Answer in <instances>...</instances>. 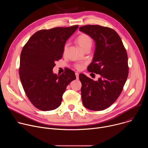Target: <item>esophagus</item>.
<instances>
[{"label":"esophagus","instance_id":"1","mask_svg":"<svg viewBox=\"0 0 148 148\" xmlns=\"http://www.w3.org/2000/svg\"><path fill=\"white\" fill-rule=\"evenodd\" d=\"M75 75H76L77 79H78V78H79V74L78 73H75Z\"/></svg>","mask_w":148,"mask_h":148}]
</instances>
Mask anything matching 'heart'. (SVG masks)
Wrapping results in <instances>:
<instances>
[{
    "mask_svg": "<svg viewBox=\"0 0 148 148\" xmlns=\"http://www.w3.org/2000/svg\"><path fill=\"white\" fill-rule=\"evenodd\" d=\"M76 41L79 46L83 50H86V49H88V48H91L92 45V40L91 38L89 36L86 34H80L77 38ZM68 46H69L68 44H66L64 47V49H63V54H65L67 52ZM75 67L78 70H81L83 68V65L81 64H77L75 65Z\"/></svg>",
    "mask_w": 148,
    "mask_h": 148,
    "instance_id": "b5f03b06",
    "label": "heart"
}]
</instances>
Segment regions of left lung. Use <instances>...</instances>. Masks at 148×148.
Listing matches in <instances>:
<instances>
[{"mask_svg": "<svg viewBox=\"0 0 148 148\" xmlns=\"http://www.w3.org/2000/svg\"><path fill=\"white\" fill-rule=\"evenodd\" d=\"M79 30L95 41L94 57L87 70L100 75L94 81L79 75L82 103L88 110L102 111L110 107L123 90L129 71L127 53L119 36L111 28L87 25Z\"/></svg>", "mask_w": 148, "mask_h": 148, "instance_id": "1", "label": "left lung"}]
</instances>
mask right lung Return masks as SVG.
<instances>
[{
    "mask_svg": "<svg viewBox=\"0 0 148 148\" xmlns=\"http://www.w3.org/2000/svg\"><path fill=\"white\" fill-rule=\"evenodd\" d=\"M78 26L55 27L35 33L20 54L19 75L25 92L33 105L41 111L58 108L69 83L76 79L67 69L61 75L54 74L55 61L61 59L66 41Z\"/></svg>",
    "mask_w": 148,
    "mask_h": 148,
    "instance_id": "add662e5",
    "label": "right lung"
}]
</instances>
